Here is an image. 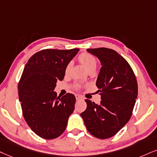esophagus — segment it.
Instances as JSON below:
<instances>
[{"label":"esophagus","mask_w":157,"mask_h":157,"mask_svg":"<svg viewBox=\"0 0 157 157\" xmlns=\"http://www.w3.org/2000/svg\"><path fill=\"white\" fill-rule=\"evenodd\" d=\"M75 99H76L77 100L82 99V97L80 96V95H78V94H75Z\"/></svg>","instance_id":"obj_1"}]
</instances>
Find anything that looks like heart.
<instances>
[{"mask_svg": "<svg viewBox=\"0 0 157 157\" xmlns=\"http://www.w3.org/2000/svg\"><path fill=\"white\" fill-rule=\"evenodd\" d=\"M78 60L79 63L82 64V65L84 67V68L86 70L87 72L90 71H94L97 67V59L93 55H90L89 53H82L78 56ZM71 68V63L67 64V65L65 67V72L66 74L69 73L70 70Z\"/></svg>", "mask_w": 157, "mask_h": 157, "instance_id": "obj_1", "label": "heart"}]
</instances>
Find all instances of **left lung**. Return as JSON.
<instances>
[{"label": "left lung", "mask_w": 157, "mask_h": 157, "mask_svg": "<svg viewBox=\"0 0 157 157\" xmlns=\"http://www.w3.org/2000/svg\"><path fill=\"white\" fill-rule=\"evenodd\" d=\"M86 51L101 64L96 82L101 101L96 104L85 100L87 107L81 117L90 134L100 139L109 138L130 119L138 97V84L130 65L118 52L107 48Z\"/></svg>", "instance_id": "left-lung-1"}]
</instances>
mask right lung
Instances as JSON below:
<instances>
[{
    "label": "right lung",
    "instance_id": "obj_1",
    "mask_svg": "<svg viewBox=\"0 0 157 157\" xmlns=\"http://www.w3.org/2000/svg\"><path fill=\"white\" fill-rule=\"evenodd\" d=\"M78 49H44L28 59L18 85L19 101L25 121L40 138L54 139L63 134L74 111L75 98L67 93L60 98L54 92L63 80L65 67Z\"/></svg>",
    "mask_w": 157,
    "mask_h": 157
}]
</instances>
